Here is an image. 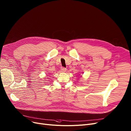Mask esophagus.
<instances>
[{
	"mask_svg": "<svg viewBox=\"0 0 131 131\" xmlns=\"http://www.w3.org/2000/svg\"><path fill=\"white\" fill-rule=\"evenodd\" d=\"M60 69H61V71L62 72H65L66 71V68H65V67H62Z\"/></svg>",
	"mask_w": 131,
	"mask_h": 131,
	"instance_id": "obj_1",
	"label": "esophagus"
}]
</instances>
